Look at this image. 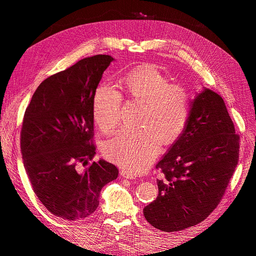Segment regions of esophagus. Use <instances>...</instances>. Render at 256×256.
I'll list each match as a JSON object with an SVG mask.
<instances>
[{
    "label": "esophagus",
    "instance_id": "esophagus-1",
    "mask_svg": "<svg viewBox=\"0 0 256 256\" xmlns=\"http://www.w3.org/2000/svg\"><path fill=\"white\" fill-rule=\"evenodd\" d=\"M120 174L122 177L127 178V180H136V177H134L132 174H130V173L126 172V171H120Z\"/></svg>",
    "mask_w": 256,
    "mask_h": 256
}]
</instances>
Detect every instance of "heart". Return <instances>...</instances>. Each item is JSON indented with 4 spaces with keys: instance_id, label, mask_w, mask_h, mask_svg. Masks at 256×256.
<instances>
[{
    "instance_id": "1",
    "label": "heart",
    "mask_w": 256,
    "mask_h": 256,
    "mask_svg": "<svg viewBox=\"0 0 256 256\" xmlns=\"http://www.w3.org/2000/svg\"><path fill=\"white\" fill-rule=\"evenodd\" d=\"M120 83L129 98L144 102L138 118L142 126L120 129L104 144L102 152L106 159L136 175L146 171L156 158L162 140L171 143L182 134L190 114L191 94L154 67L130 72ZM122 102V96L115 85H98L92 97V114L104 132L118 125Z\"/></svg>"
}]
</instances>
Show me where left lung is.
Returning <instances> with one entry per match:
<instances>
[{
  "label": "left lung",
  "instance_id": "obj_1",
  "mask_svg": "<svg viewBox=\"0 0 256 256\" xmlns=\"http://www.w3.org/2000/svg\"><path fill=\"white\" fill-rule=\"evenodd\" d=\"M239 136L226 102L203 88L191 102L182 134L158 162L159 194L144 207L147 222L176 232L206 219L219 204L237 166Z\"/></svg>",
  "mask_w": 256,
  "mask_h": 256
}]
</instances>
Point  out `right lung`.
I'll return each mask as SVG.
<instances>
[{
	"label": "right lung",
	"mask_w": 256,
	"mask_h": 256,
	"mask_svg": "<svg viewBox=\"0 0 256 256\" xmlns=\"http://www.w3.org/2000/svg\"><path fill=\"white\" fill-rule=\"evenodd\" d=\"M114 58H83L40 83L28 106L21 129V152L33 190L54 216L76 221L99 205L102 187L118 170L104 159L79 171L96 154L92 145V97Z\"/></svg>",
	"instance_id": "add662e5"
}]
</instances>
